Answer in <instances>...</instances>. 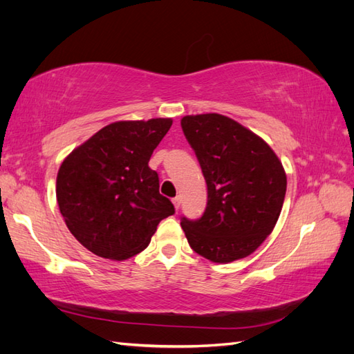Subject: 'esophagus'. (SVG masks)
Returning <instances> with one entry per match:
<instances>
[{"mask_svg":"<svg viewBox=\"0 0 354 354\" xmlns=\"http://www.w3.org/2000/svg\"><path fill=\"white\" fill-rule=\"evenodd\" d=\"M173 203H174L176 209H178V208H180V203H181V198H180V196H176V198H173Z\"/></svg>","mask_w":354,"mask_h":354,"instance_id":"34e87169","label":"esophagus"}]
</instances>
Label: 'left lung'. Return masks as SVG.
Masks as SVG:
<instances>
[{
  "label": "left lung",
  "instance_id": "8db88e82",
  "mask_svg": "<svg viewBox=\"0 0 354 354\" xmlns=\"http://www.w3.org/2000/svg\"><path fill=\"white\" fill-rule=\"evenodd\" d=\"M181 128L207 181L202 217H181L190 248L214 263L252 254L282 211L286 174L261 137L218 113L187 115Z\"/></svg>",
  "mask_w": 354,
  "mask_h": 354
}]
</instances>
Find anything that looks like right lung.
<instances>
[{"label":"right lung","instance_id":"obj_1","mask_svg":"<svg viewBox=\"0 0 354 354\" xmlns=\"http://www.w3.org/2000/svg\"><path fill=\"white\" fill-rule=\"evenodd\" d=\"M173 120L118 121L63 160L56 183L59 209L71 233L93 254L127 260L151 242L160 220L174 214L159 194L149 159Z\"/></svg>","mask_w":354,"mask_h":354}]
</instances>
